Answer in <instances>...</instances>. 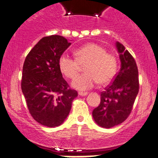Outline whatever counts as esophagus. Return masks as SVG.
<instances>
[{"mask_svg":"<svg viewBox=\"0 0 158 158\" xmlns=\"http://www.w3.org/2000/svg\"><path fill=\"white\" fill-rule=\"evenodd\" d=\"M88 95V92H79V95H81V96H85V95Z\"/></svg>","mask_w":158,"mask_h":158,"instance_id":"obj_1","label":"esophagus"}]
</instances>
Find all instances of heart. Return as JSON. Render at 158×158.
<instances>
[{
  "label": "heart",
  "mask_w": 158,
  "mask_h": 158,
  "mask_svg": "<svg viewBox=\"0 0 158 158\" xmlns=\"http://www.w3.org/2000/svg\"><path fill=\"white\" fill-rule=\"evenodd\" d=\"M76 58L63 54L59 60V66L66 77L73 79L85 65V73L77 76L72 82V86L85 91L92 88L97 82L106 84L114 76L117 69L115 56L106 52V49L96 44H88L75 51Z\"/></svg>",
  "instance_id": "b5f03b06"
}]
</instances>
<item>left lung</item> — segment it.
I'll list each match as a JSON object with an SVG mask.
<instances>
[{
	"label": "left lung",
	"mask_w": 158,
	"mask_h": 158,
	"mask_svg": "<svg viewBox=\"0 0 158 158\" xmlns=\"http://www.w3.org/2000/svg\"><path fill=\"white\" fill-rule=\"evenodd\" d=\"M115 47L121 61L120 70L112 83L101 93L99 106L92 111L95 123L105 128H112L126 120L139 90L135 59L118 41Z\"/></svg>",
	"instance_id": "1"
}]
</instances>
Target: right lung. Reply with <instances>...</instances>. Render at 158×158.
I'll use <instances>...</instances> for the list:
<instances>
[{
  "label": "right lung",
  "instance_id": "add662e5",
  "mask_svg": "<svg viewBox=\"0 0 158 158\" xmlns=\"http://www.w3.org/2000/svg\"><path fill=\"white\" fill-rule=\"evenodd\" d=\"M71 43L60 35L42 38L27 56L21 89L32 117L49 128L60 126L78 96L63 79L59 60Z\"/></svg>",
  "mask_w": 158,
  "mask_h": 158
}]
</instances>
